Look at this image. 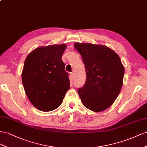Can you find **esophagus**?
Masks as SVG:
<instances>
[{
	"label": "esophagus",
	"mask_w": 147,
	"mask_h": 147,
	"mask_svg": "<svg viewBox=\"0 0 147 147\" xmlns=\"http://www.w3.org/2000/svg\"><path fill=\"white\" fill-rule=\"evenodd\" d=\"M74 79V73H70V80L73 81Z\"/></svg>",
	"instance_id": "1"
}]
</instances>
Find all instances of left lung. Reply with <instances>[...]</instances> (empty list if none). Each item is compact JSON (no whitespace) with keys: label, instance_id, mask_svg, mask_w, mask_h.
<instances>
[{"label":"left lung","instance_id":"obj_1","mask_svg":"<svg viewBox=\"0 0 147 147\" xmlns=\"http://www.w3.org/2000/svg\"><path fill=\"white\" fill-rule=\"evenodd\" d=\"M85 65V84L78 89L82 104L100 112L114 103L123 86L124 68L118 54L106 46L76 43Z\"/></svg>","mask_w":147,"mask_h":147}]
</instances>
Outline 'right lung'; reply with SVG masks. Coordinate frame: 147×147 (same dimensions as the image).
<instances>
[{
	"instance_id": "1",
	"label": "right lung",
	"mask_w": 147,
	"mask_h": 147,
	"mask_svg": "<svg viewBox=\"0 0 147 147\" xmlns=\"http://www.w3.org/2000/svg\"><path fill=\"white\" fill-rule=\"evenodd\" d=\"M66 47V44L40 47L25 60L23 85L29 101L40 111L55 110L69 89L68 73L61 60Z\"/></svg>"
}]
</instances>
